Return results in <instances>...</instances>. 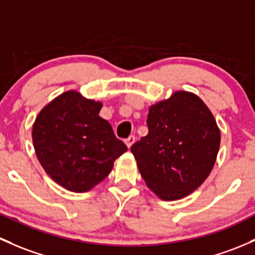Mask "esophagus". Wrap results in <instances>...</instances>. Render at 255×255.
<instances>
[{
	"instance_id": "34e87169",
	"label": "esophagus",
	"mask_w": 255,
	"mask_h": 255,
	"mask_svg": "<svg viewBox=\"0 0 255 255\" xmlns=\"http://www.w3.org/2000/svg\"><path fill=\"white\" fill-rule=\"evenodd\" d=\"M134 141H135V136L134 135H129L127 139H126V144H127L128 148H130V146L134 144Z\"/></svg>"
}]
</instances>
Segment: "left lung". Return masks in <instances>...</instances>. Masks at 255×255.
Returning <instances> with one entry per match:
<instances>
[{
  "label": "left lung",
  "mask_w": 255,
  "mask_h": 255,
  "mask_svg": "<svg viewBox=\"0 0 255 255\" xmlns=\"http://www.w3.org/2000/svg\"><path fill=\"white\" fill-rule=\"evenodd\" d=\"M149 133L130 148L146 186L160 199L177 200L202 186L215 165L220 129L202 99L173 93L151 105Z\"/></svg>",
  "instance_id": "obj_1"
}]
</instances>
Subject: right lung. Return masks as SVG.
I'll return each mask as SVG.
<instances>
[{
	"mask_svg": "<svg viewBox=\"0 0 255 255\" xmlns=\"http://www.w3.org/2000/svg\"><path fill=\"white\" fill-rule=\"evenodd\" d=\"M103 104L69 90L37 115L31 136L37 160L57 184L71 192L94 188L109 176L127 146L99 116Z\"/></svg>",
	"mask_w": 255,
	"mask_h": 255,
	"instance_id": "obj_1",
	"label": "right lung"
}]
</instances>
